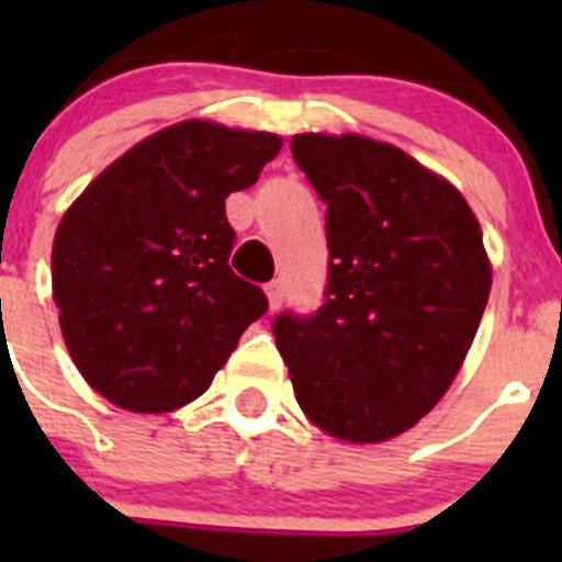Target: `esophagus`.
<instances>
[{
    "label": "esophagus",
    "instance_id": "esophagus-1",
    "mask_svg": "<svg viewBox=\"0 0 562 562\" xmlns=\"http://www.w3.org/2000/svg\"><path fill=\"white\" fill-rule=\"evenodd\" d=\"M265 290H267V301H270V312L281 310V304H284V286H281V281H270Z\"/></svg>",
    "mask_w": 562,
    "mask_h": 562
}]
</instances>
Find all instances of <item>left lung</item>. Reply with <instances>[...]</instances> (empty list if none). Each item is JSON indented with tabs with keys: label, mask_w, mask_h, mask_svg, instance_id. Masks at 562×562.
<instances>
[{
	"label": "left lung",
	"mask_w": 562,
	"mask_h": 562,
	"mask_svg": "<svg viewBox=\"0 0 562 562\" xmlns=\"http://www.w3.org/2000/svg\"><path fill=\"white\" fill-rule=\"evenodd\" d=\"M292 157L326 202L329 286L276 346L306 419L380 445L436 408L484 315L493 265L459 188L391 143L304 132Z\"/></svg>",
	"instance_id": "obj_1"
}]
</instances>
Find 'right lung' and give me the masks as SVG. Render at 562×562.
<instances>
[{"label":"right lung","mask_w":562,"mask_h":562,"mask_svg":"<svg viewBox=\"0 0 562 562\" xmlns=\"http://www.w3.org/2000/svg\"><path fill=\"white\" fill-rule=\"evenodd\" d=\"M284 140L213 121L134 143L83 188L53 238V301L89 389L134 414L207 391L267 295L231 270L225 200Z\"/></svg>","instance_id":"obj_1"}]
</instances>
